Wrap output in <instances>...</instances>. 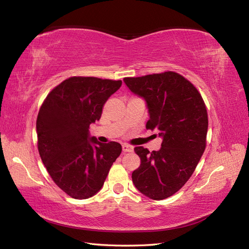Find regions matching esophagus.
<instances>
[{
	"instance_id": "34e87169",
	"label": "esophagus",
	"mask_w": 249,
	"mask_h": 249,
	"mask_svg": "<svg viewBox=\"0 0 249 249\" xmlns=\"http://www.w3.org/2000/svg\"><path fill=\"white\" fill-rule=\"evenodd\" d=\"M122 149H123L124 152H131L133 150V147H132V146L127 145V144H123L122 145Z\"/></svg>"
}]
</instances>
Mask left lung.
<instances>
[{
	"label": "left lung",
	"mask_w": 249,
	"mask_h": 249,
	"mask_svg": "<svg viewBox=\"0 0 249 249\" xmlns=\"http://www.w3.org/2000/svg\"><path fill=\"white\" fill-rule=\"evenodd\" d=\"M124 83L146 102V128L158 131L163 140L158 151L135 148L141 164L132 173V182L149 199H166L189 180L205 150V104L196 88L177 72L125 78Z\"/></svg>",
	"instance_id": "left-lung-1"
}]
</instances>
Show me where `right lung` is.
Segmentation results:
<instances>
[{
  "label": "right lung",
  "instance_id": "obj_1",
  "mask_svg": "<svg viewBox=\"0 0 249 249\" xmlns=\"http://www.w3.org/2000/svg\"><path fill=\"white\" fill-rule=\"evenodd\" d=\"M121 85L122 81L72 76L49 92L37 114L42 162L56 185L74 199L99 193L122 151L121 144L100 143L88 129Z\"/></svg>",
  "mask_w": 249,
  "mask_h": 249
}]
</instances>
